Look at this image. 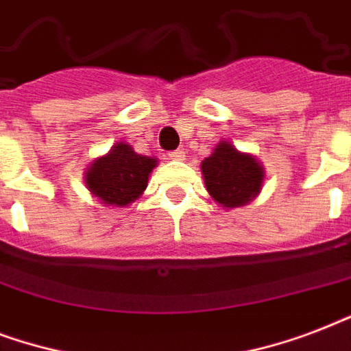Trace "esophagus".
I'll list each match as a JSON object with an SVG mask.
<instances>
[{"mask_svg": "<svg viewBox=\"0 0 351 351\" xmlns=\"http://www.w3.org/2000/svg\"><path fill=\"white\" fill-rule=\"evenodd\" d=\"M169 158L171 160H184L186 158V153H184V151H180V149H176V151H171Z\"/></svg>", "mask_w": 351, "mask_h": 351, "instance_id": "esophagus-1", "label": "esophagus"}]
</instances>
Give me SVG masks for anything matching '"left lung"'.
<instances>
[{"label":"left lung","instance_id":"8db88e82","mask_svg":"<svg viewBox=\"0 0 351 351\" xmlns=\"http://www.w3.org/2000/svg\"><path fill=\"white\" fill-rule=\"evenodd\" d=\"M206 189L222 208H240L261 193L264 169L261 162L240 153L230 142H220L211 156L202 160Z\"/></svg>","mask_w":351,"mask_h":351}]
</instances>
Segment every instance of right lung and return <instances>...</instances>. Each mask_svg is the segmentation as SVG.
Wrapping results in <instances>:
<instances>
[{
	"mask_svg": "<svg viewBox=\"0 0 351 351\" xmlns=\"http://www.w3.org/2000/svg\"><path fill=\"white\" fill-rule=\"evenodd\" d=\"M156 162L153 156L134 153L131 145L118 142L106 156L90 164L85 173V184L98 200L123 208L145 191Z\"/></svg>",
	"mask_w": 351,
	"mask_h": 351,
	"instance_id": "right-lung-1",
	"label": "right lung"
}]
</instances>
